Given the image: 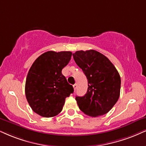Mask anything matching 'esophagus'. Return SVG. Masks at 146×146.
<instances>
[{"label": "esophagus", "mask_w": 146, "mask_h": 146, "mask_svg": "<svg viewBox=\"0 0 146 146\" xmlns=\"http://www.w3.org/2000/svg\"><path fill=\"white\" fill-rule=\"evenodd\" d=\"M73 87H74V91H76V88H77V85H76V84H74L73 85Z\"/></svg>", "instance_id": "obj_1"}]
</instances>
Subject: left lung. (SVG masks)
<instances>
[{
  "label": "left lung",
  "mask_w": 146,
  "mask_h": 146,
  "mask_svg": "<svg viewBox=\"0 0 146 146\" xmlns=\"http://www.w3.org/2000/svg\"><path fill=\"white\" fill-rule=\"evenodd\" d=\"M73 57L87 76L89 87L84 96L76 97L79 108L90 116L106 114L119 98V73L108 57L95 50L76 51Z\"/></svg>",
  "instance_id": "left-lung-1"
}]
</instances>
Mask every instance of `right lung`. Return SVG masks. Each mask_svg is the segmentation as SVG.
<instances>
[{"label": "right lung", "instance_id": "right-lung-1", "mask_svg": "<svg viewBox=\"0 0 146 146\" xmlns=\"http://www.w3.org/2000/svg\"><path fill=\"white\" fill-rule=\"evenodd\" d=\"M72 52L47 51L35 61L27 75L25 93L35 112L45 118L61 112L65 100L74 92L62 70L70 61Z\"/></svg>", "mask_w": 146, "mask_h": 146}]
</instances>
